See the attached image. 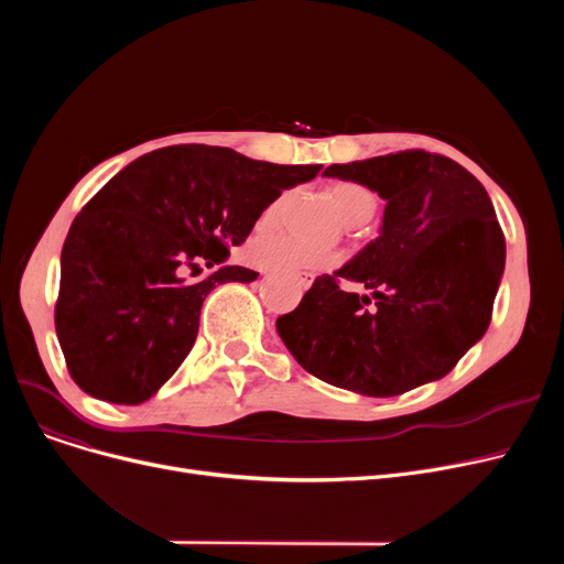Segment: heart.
Segmentation results:
<instances>
[{
	"label": "heart",
	"mask_w": 564,
	"mask_h": 564,
	"mask_svg": "<svg viewBox=\"0 0 564 564\" xmlns=\"http://www.w3.org/2000/svg\"><path fill=\"white\" fill-rule=\"evenodd\" d=\"M290 196H292V192H281L270 205H267L260 213L258 226L276 224ZM332 200L336 205L340 219L347 226L368 221L377 207L375 192L361 183H351V181L336 183L332 187ZM247 253H249V260L256 267H260V270L294 276V279H304L306 272L319 270V267H329L338 260V253H334L329 249L306 247V245L290 240V237H285V235H270V232H262V235L253 237V240L249 242Z\"/></svg>",
	"instance_id": "obj_1"
}]
</instances>
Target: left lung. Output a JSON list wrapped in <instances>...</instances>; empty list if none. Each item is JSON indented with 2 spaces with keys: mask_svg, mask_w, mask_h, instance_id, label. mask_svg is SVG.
<instances>
[{
  "mask_svg": "<svg viewBox=\"0 0 564 564\" xmlns=\"http://www.w3.org/2000/svg\"><path fill=\"white\" fill-rule=\"evenodd\" d=\"M324 175L387 200L381 232L276 319L281 340L306 372L361 395L391 398L448 375L485 336L506 267L487 189L427 151L332 164Z\"/></svg>",
  "mask_w": 564,
  "mask_h": 564,
  "instance_id": "obj_1",
  "label": "left lung"
}]
</instances>
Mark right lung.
<instances>
[{
	"label": "right lung",
	"instance_id": "1",
	"mask_svg": "<svg viewBox=\"0 0 564 564\" xmlns=\"http://www.w3.org/2000/svg\"><path fill=\"white\" fill-rule=\"evenodd\" d=\"M319 169L189 143L116 173L82 207L62 249L54 327L77 387L113 404L155 395L194 347L210 290L258 276L221 264L230 247L247 240L283 189L313 181ZM200 263L216 272L189 282Z\"/></svg>",
	"mask_w": 564,
	"mask_h": 564
}]
</instances>
